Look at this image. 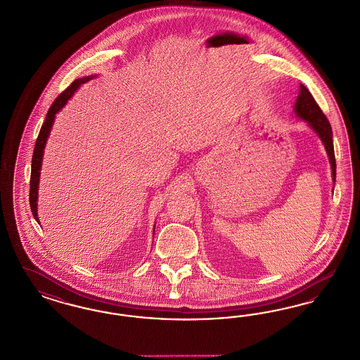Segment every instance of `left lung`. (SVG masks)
<instances>
[{
  "label": "left lung",
  "instance_id": "8db88e82",
  "mask_svg": "<svg viewBox=\"0 0 360 360\" xmlns=\"http://www.w3.org/2000/svg\"><path fill=\"white\" fill-rule=\"evenodd\" d=\"M293 112L299 119L304 120L308 127L312 129L320 141L324 144V148L328 154L330 165H331L332 181L335 185L336 179V160H335V151H333V141H332V129L328 119L323 114L320 107L317 105L316 101L308 88L300 84L299 96L293 105Z\"/></svg>",
  "mask_w": 360,
  "mask_h": 360
}]
</instances>
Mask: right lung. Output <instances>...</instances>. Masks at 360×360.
I'll list each match as a JSON object with an SVG mask.
<instances>
[{
	"instance_id": "1",
	"label": "right lung",
	"mask_w": 360,
	"mask_h": 360,
	"mask_svg": "<svg viewBox=\"0 0 360 360\" xmlns=\"http://www.w3.org/2000/svg\"><path fill=\"white\" fill-rule=\"evenodd\" d=\"M96 76H86V77H80L76 79L71 86H68L63 94H60L58 99L53 101V104L51 105L45 122L43 123V127L40 129L39 138L34 144V150H33V158H32V174H30V193H29V202H30V210L33 213L34 219L40 224L39 221V214H37V198H39V184H40V172H41V165H43L44 148L46 146V141L49 138L51 129L53 127L56 114H58L64 105L68 103V101L73 96V94L80 88L82 84H84L86 82L92 80ZM154 231H155V225H154Z\"/></svg>"
}]
</instances>
